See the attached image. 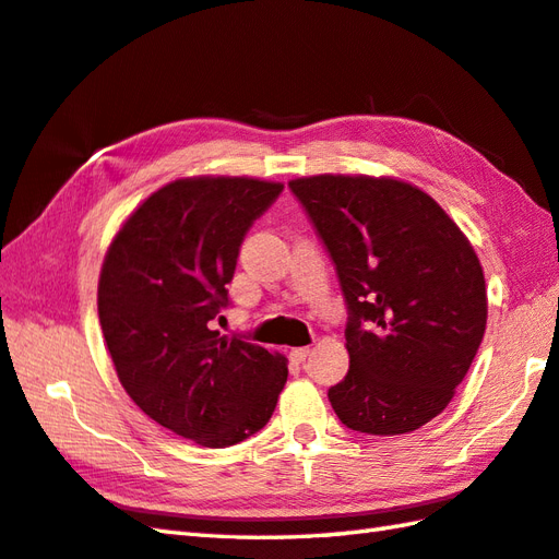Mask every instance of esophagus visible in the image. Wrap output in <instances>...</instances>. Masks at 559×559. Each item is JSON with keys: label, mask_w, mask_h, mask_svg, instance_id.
<instances>
[{"label": "esophagus", "mask_w": 559, "mask_h": 559, "mask_svg": "<svg viewBox=\"0 0 559 559\" xmlns=\"http://www.w3.org/2000/svg\"><path fill=\"white\" fill-rule=\"evenodd\" d=\"M312 353V348L310 346H300V348H293L290 350V358L295 360V362H302V360H307V355Z\"/></svg>", "instance_id": "1"}]
</instances>
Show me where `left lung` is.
Masks as SVG:
<instances>
[{"instance_id": "1", "label": "left lung", "mask_w": 559, "mask_h": 559, "mask_svg": "<svg viewBox=\"0 0 559 559\" xmlns=\"http://www.w3.org/2000/svg\"><path fill=\"white\" fill-rule=\"evenodd\" d=\"M334 259L350 322V370L329 389L338 420L406 435L442 413L488 324L480 259L437 201L399 177L288 182Z\"/></svg>"}]
</instances>
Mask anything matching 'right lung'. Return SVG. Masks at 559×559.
Segmentation results:
<instances>
[{
    "label": "right lung",
    "instance_id": "right-lung-1",
    "mask_svg": "<svg viewBox=\"0 0 559 559\" xmlns=\"http://www.w3.org/2000/svg\"><path fill=\"white\" fill-rule=\"evenodd\" d=\"M281 189L180 177L129 213L103 259L98 319L120 384L151 420L201 447L257 435L286 386V355L211 329L245 233Z\"/></svg>",
    "mask_w": 559,
    "mask_h": 559
}]
</instances>
